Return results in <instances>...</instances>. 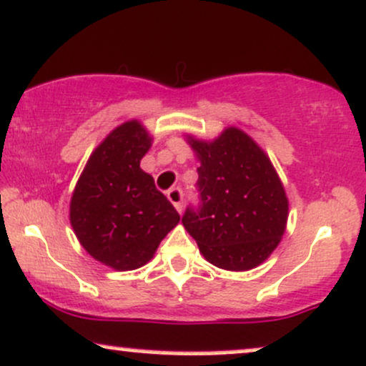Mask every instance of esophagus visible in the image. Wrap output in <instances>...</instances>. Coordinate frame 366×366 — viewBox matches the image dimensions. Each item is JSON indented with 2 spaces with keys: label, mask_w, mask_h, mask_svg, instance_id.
<instances>
[{
  "label": "esophagus",
  "mask_w": 366,
  "mask_h": 366,
  "mask_svg": "<svg viewBox=\"0 0 366 366\" xmlns=\"http://www.w3.org/2000/svg\"><path fill=\"white\" fill-rule=\"evenodd\" d=\"M167 199H169V202L174 205V209L178 210V212H182V209H183V192L179 190V188H171V190L167 192Z\"/></svg>",
  "instance_id": "34e87169"
}]
</instances>
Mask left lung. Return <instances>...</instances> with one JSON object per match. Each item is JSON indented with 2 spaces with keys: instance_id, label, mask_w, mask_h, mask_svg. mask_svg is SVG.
I'll return each instance as SVG.
<instances>
[{
  "instance_id": "8db88e82",
  "label": "left lung",
  "mask_w": 366,
  "mask_h": 366,
  "mask_svg": "<svg viewBox=\"0 0 366 366\" xmlns=\"http://www.w3.org/2000/svg\"><path fill=\"white\" fill-rule=\"evenodd\" d=\"M200 162V209H188L184 229L205 260L243 272L259 267L281 243L290 200L265 150L238 127L216 139L184 135Z\"/></svg>"
}]
</instances>
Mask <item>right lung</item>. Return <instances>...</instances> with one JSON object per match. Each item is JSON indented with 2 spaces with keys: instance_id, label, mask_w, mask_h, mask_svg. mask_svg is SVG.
<instances>
[{
  "instance_id": "1",
  "label": "right lung",
  "mask_w": 366,
  "mask_h": 366,
  "mask_svg": "<svg viewBox=\"0 0 366 366\" xmlns=\"http://www.w3.org/2000/svg\"><path fill=\"white\" fill-rule=\"evenodd\" d=\"M152 137L139 119L111 130L94 149L70 200V224L106 267L135 270L152 260L179 214L140 167Z\"/></svg>"
}]
</instances>
